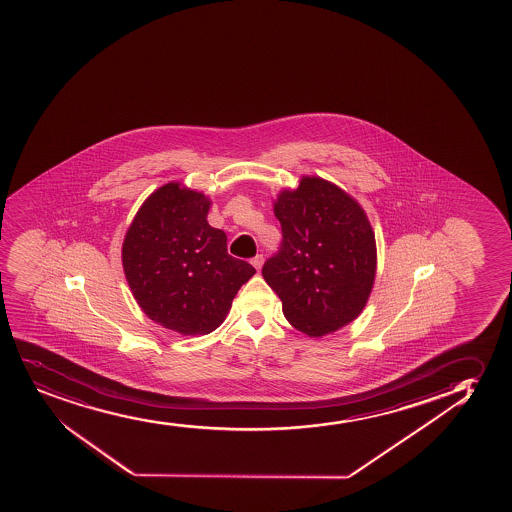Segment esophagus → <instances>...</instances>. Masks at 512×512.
Masks as SVG:
<instances>
[{
    "label": "esophagus",
    "mask_w": 512,
    "mask_h": 512,
    "mask_svg": "<svg viewBox=\"0 0 512 512\" xmlns=\"http://www.w3.org/2000/svg\"><path fill=\"white\" fill-rule=\"evenodd\" d=\"M252 265L255 269H262V265H264V255H255L252 259Z\"/></svg>",
    "instance_id": "1"
}]
</instances>
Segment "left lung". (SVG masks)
<instances>
[{"instance_id":"left-lung-1","label":"left lung","mask_w":512,"mask_h":512,"mask_svg":"<svg viewBox=\"0 0 512 512\" xmlns=\"http://www.w3.org/2000/svg\"><path fill=\"white\" fill-rule=\"evenodd\" d=\"M282 247L262 276L294 328L311 339L334 334L361 315L373 291L378 253L361 204L334 182L303 175L274 199Z\"/></svg>"}]
</instances>
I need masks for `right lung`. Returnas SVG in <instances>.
I'll list each match as a JSON object with an SVG mask.
<instances>
[{
  "instance_id": "add662e5",
  "label": "right lung",
  "mask_w": 512,
  "mask_h": 512,
  "mask_svg": "<svg viewBox=\"0 0 512 512\" xmlns=\"http://www.w3.org/2000/svg\"><path fill=\"white\" fill-rule=\"evenodd\" d=\"M213 201L168 182L146 197L122 242L127 284L144 315L185 337L211 334L255 274L233 259L226 233L207 223Z\"/></svg>"
}]
</instances>
